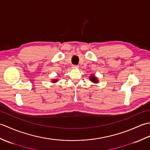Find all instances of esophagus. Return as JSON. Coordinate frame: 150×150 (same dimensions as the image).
Wrapping results in <instances>:
<instances>
[{
    "label": "esophagus",
    "instance_id": "obj_1",
    "mask_svg": "<svg viewBox=\"0 0 150 150\" xmlns=\"http://www.w3.org/2000/svg\"><path fill=\"white\" fill-rule=\"evenodd\" d=\"M72 68H79V66L78 65H75V64H73V65H72Z\"/></svg>",
    "mask_w": 150,
    "mask_h": 150
}]
</instances>
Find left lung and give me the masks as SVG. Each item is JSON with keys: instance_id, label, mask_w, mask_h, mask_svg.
Listing matches in <instances>:
<instances>
[{"instance_id": "8db88e82", "label": "left lung", "mask_w": 150, "mask_h": 150, "mask_svg": "<svg viewBox=\"0 0 150 150\" xmlns=\"http://www.w3.org/2000/svg\"><path fill=\"white\" fill-rule=\"evenodd\" d=\"M90 81L93 82H95V83H97V82H98L97 81V79L96 77H95L93 75H91L90 77Z\"/></svg>"}]
</instances>
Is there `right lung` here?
I'll list each match as a JSON object with an SVG mask.
<instances>
[{"instance_id":"right-lung-1","label":"right lung","mask_w":150,"mask_h":150,"mask_svg":"<svg viewBox=\"0 0 150 150\" xmlns=\"http://www.w3.org/2000/svg\"><path fill=\"white\" fill-rule=\"evenodd\" d=\"M57 81V80H53V82H56Z\"/></svg>"}]
</instances>
